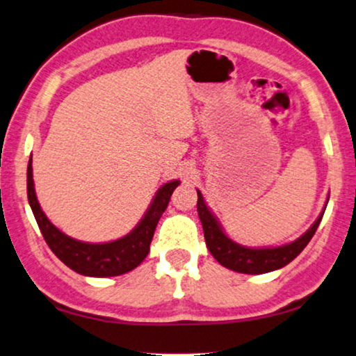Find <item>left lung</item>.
<instances>
[{"instance_id":"left-lung-1","label":"left lung","mask_w":356,"mask_h":356,"mask_svg":"<svg viewBox=\"0 0 356 356\" xmlns=\"http://www.w3.org/2000/svg\"><path fill=\"white\" fill-rule=\"evenodd\" d=\"M197 209L200 221L203 224L204 240H207V247L214 258L218 259L222 266H226L232 271L243 273V274H264L269 271H276V269L284 268L293 258H297L302 250L307 247L309 240L316 232V229L321 222L324 211L319 214V218L314 224L305 232L302 237L295 240L292 243L282 245L276 248H247L242 245L235 243L230 240L226 234L222 232L221 226L213 216L207 204L203 202L202 193L198 192Z\"/></svg>"}]
</instances>
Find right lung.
Segmentation results:
<instances>
[{
	"mask_svg": "<svg viewBox=\"0 0 356 356\" xmlns=\"http://www.w3.org/2000/svg\"><path fill=\"white\" fill-rule=\"evenodd\" d=\"M179 180L164 184L158 190L153 203L149 204L148 211L145 213L142 221L132 232L126 237L114 240L108 243H87L80 240L67 237L58 227H54L49 219L40 208L37 195L33 188V176H32V158H30L27 166V197L30 208H32L33 216L42 230L44 242L51 248V252L61 259V261L79 274L90 277H113L121 276L132 271L140 263L147 258L149 252V243H152L154 229L158 226L159 218L168 208L169 200L174 188L177 187Z\"/></svg>",
	"mask_w": 356,
	"mask_h": 356,
	"instance_id": "obj_1",
	"label": "right lung"
}]
</instances>
